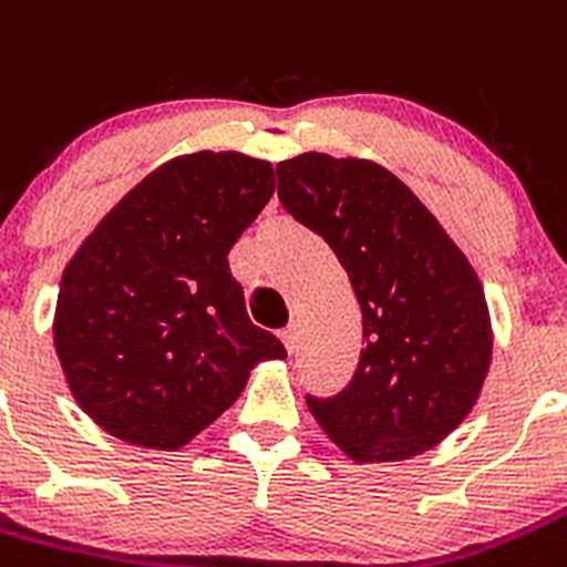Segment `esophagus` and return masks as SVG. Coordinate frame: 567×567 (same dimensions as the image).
Here are the masks:
<instances>
[{
  "label": "esophagus",
  "instance_id": "esophagus-1",
  "mask_svg": "<svg viewBox=\"0 0 567 567\" xmlns=\"http://www.w3.org/2000/svg\"><path fill=\"white\" fill-rule=\"evenodd\" d=\"M279 338H282L285 349H288V352H293V349H296V327L288 324L285 330H279Z\"/></svg>",
  "mask_w": 567,
  "mask_h": 567
}]
</instances>
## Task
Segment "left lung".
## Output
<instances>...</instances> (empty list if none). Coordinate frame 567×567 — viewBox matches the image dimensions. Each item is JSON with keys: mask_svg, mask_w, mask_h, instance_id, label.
<instances>
[{"mask_svg": "<svg viewBox=\"0 0 567 567\" xmlns=\"http://www.w3.org/2000/svg\"><path fill=\"white\" fill-rule=\"evenodd\" d=\"M277 195L347 271L363 349L347 389L308 394L355 462H403L442 442L478 400L492 355L478 277L394 173L361 158L301 153L277 164Z\"/></svg>", "mask_w": 567, "mask_h": 567, "instance_id": "8db88e82", "label": "left lung"}]
</instances>
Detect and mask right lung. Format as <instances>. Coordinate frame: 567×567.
<instances>
[{
	"instance_id": "obj_1",
	"label": "right lung",
	"mask_w": 567,
	"mask_h": 567,
	"mask_svg": "<svg viewBox=\"0 0 567 567\" xmlns=\"http://www.w3.org/2000/svg\"><path fill=\"white\" fill-rule=\"evenodd\" d=\"M274 195L268 162L173 158L83 240L61 279L55 349L111 436L173 451L218 420L282 341L246 313L229 248Z\"/></svg>"
}]
</instances>
